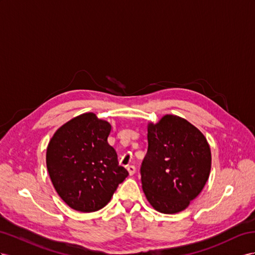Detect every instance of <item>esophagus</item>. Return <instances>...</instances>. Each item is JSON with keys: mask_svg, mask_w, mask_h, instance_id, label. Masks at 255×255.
<instances>
[{"mask_svg": "<svg viewBox=\"0 0 255 255\" xmlns=\"http://www.w3.org/2000/svg\"><path fill=\"white\" fill-rule=\"evenodd\" d=\"M127 170H128V172H129L130 175H132V174H134V172H135V167L132 166V165H130V166L127 167Z\"/></svg>", "mask_w": 255, "mask_h": 255, "instance_id": "obj_1", "label": "esophagus"}]
</instances>
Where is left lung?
I'll return each instance as SVG.
<instances>
[{
    "label": "left lung",
    "mask_w": 255,
    "mask_h": 255,
    "mask_svg": "<svg viewBox=\"0 0 255 255\" xmlns=\"http://www.w3.org/2000/svg\"><path fill=\"white\" fill-rule=\"evenodd\" d=\"M147 142L140 169L146 199L161 213L183 211L200 194L210 174L207 139L186 120L165 115L147 125Z\"/></svg>",
    "instance_id": "left-lung-1"
}]
</instances>
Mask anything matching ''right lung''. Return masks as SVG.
<instances>
[{"instance_id":"add662e5","label":"right lung","mask_w":255,"mask_h":255,"mask_svg":"<svg viewBox=\"0 0 255 255\" xmlns=\"http://www.w3.org/2000/svg\"><path fill=\"white\" fill-rule=\"evenodd\" d=\"M110 123L85 113L65 123L50 139L46 165L56 192L72 209L94 212L107 206L128 171L108 143Z\"/></svg>"}]
</instances>
